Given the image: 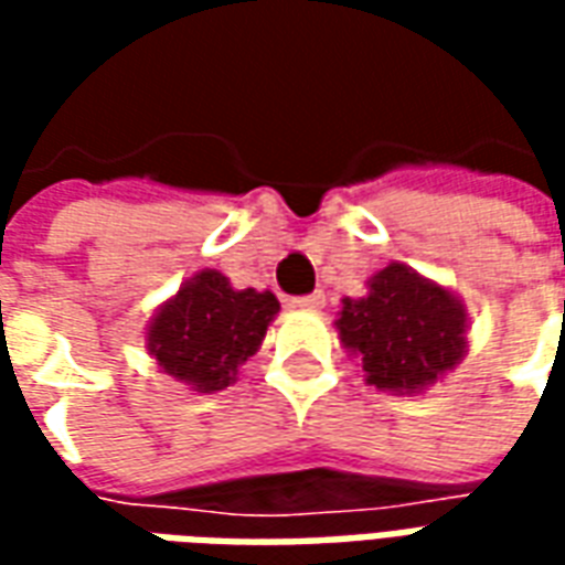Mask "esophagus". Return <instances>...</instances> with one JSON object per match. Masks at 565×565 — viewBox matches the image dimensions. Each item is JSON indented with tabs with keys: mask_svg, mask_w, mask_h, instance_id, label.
Segmentation results:
<instances>
[{
	"mask_svg": "<svg viewBox=\"0 0 565 565\" xmlns=\"http://www.w3.org/2000/svg\"><path fill=\"white\" fill-rule=\"evenodd\" d=\"M290 306L294 308H320L323 306V294H320V290H315V294H308V296H294V299H290Z\"/></svg>",
	"mask_w": 565,
	"mask_h": 565,
	"instance_id": "esophagus-1",
	"label": "esophagus"
}]
</instances>
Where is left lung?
<instances>
[{
    "mask_svg": "<svg viewBox=\"0 0 565 565\" xmlns=\"http://www.w3.org/2000/svg\"><path fill=\"white\" fill-rule=\"evenodd\" d=\"M335 327L379 391L420 393L466 354L460 302L399 263L369 281V296L344 299Z\"/></svg>",
    "mask_w": 565,
    "mask_h": 565,
    "instance_id": "left-lung-1",
    "label": "left lung"
}]
</instances>
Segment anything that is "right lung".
<instances>
[{"label": "right lung", "instance_id": "right-lung-1", "mask_svg": "<svg viewBox=\"0 0 565 565\" xmlns=\"http://www.w3.org/2000/svg\"><path fill=\"white\" fill-rule=\"evenodd\" d=\"M278 308L271 294L233 290L221 271H199L160 308L148 348L166 375L193 384L199 393L223 391L257 351Z\"/></svg>", "mask_w": 565, "mask_h": 565}]
</instances>
